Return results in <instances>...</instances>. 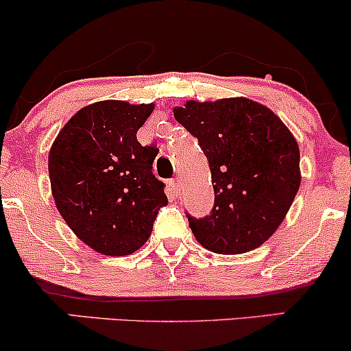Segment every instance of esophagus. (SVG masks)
Returning a JSON list of instances; mask_svg holds the SVG:
<instances>
[{
	"mask_svg": "<svg viewBox=\"0 0 351 351\" xmlns=\"http://www.w3.org/2000/svg\"><path fill=\"white\" fill-rule=\"evenodd\" d=\"M170 186H171V191L175 193V195H180V191H181V183H180L178 178L171 180V181H170Z\"/></svg>",
	"mask_w": 351,
	"mask_h": 351,
	"instance_id": "1",
	"label": "esophagus"
}]
</instances>
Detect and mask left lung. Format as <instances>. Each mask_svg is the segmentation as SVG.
<instances>
[{"label":"left lung","mask_w":351,"mask_h":351,"mask_svg":"<svg viewBox=\"0 0 351 351\" xmlns=\"http://www.w3.org/2000/svg\"><path fill=\"white\" fill-rule=\"evenodd\" d=\"M173 115L198 138L215 188L211 215H186L196 241L217 254L259 247L280 226L300 186L291 130L271 108L245 97L188 100Z\"/></svg>","instance_id":"1"}]
</instances>
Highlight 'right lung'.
Returning a JSON list of instances; mask_svg holds the SVG:
<instances>
[{"label": "right lung", "instance_id": "add662e5", "mask_svg": "<svg viewBox=\"0 0 351 351\" xmlns=\"http://www.w3.org/2000/svg\"><path fill=\"white\" fill-rule=\"evenodd\" d=\"M153 107L95 102L80 108L51 147L56 208L74 234L104 256L138 251L168 203L165 183L152 171L158 150L136 140Z\"/></svg>", "mask_w": 351, "mask_h": 351}]
</instances>
